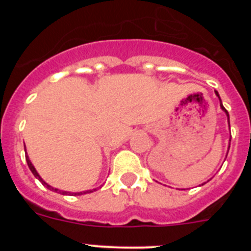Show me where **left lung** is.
I'll use <instances>...</instances> for the list:
<instances>
[{
    "mask_svg": "<svg viewBox=\"0 0 251 251\" xmlns=\"http://www.w3.org/2000/svg\"><path fill=\"white\" fill-rule=\"evenodd\" d=\"M215 94L217 95V98H219V100H220V108L221 109L224 110V112H225V114H226V117H227V124H229V128H230V118H229V113H227V110L225 109V108H224V105H223V103H221V99H220V95H219V93L216 92V90H215ZM229 148H230V145H229ZM226 156H227V154H226ZM203 185V183H202Z\"/></svg>",
    "mask_w": 251,
    "mask_h": 251,
    "instance_id": "left-lung-1",
    "label": "left lung"
}]
</instances>
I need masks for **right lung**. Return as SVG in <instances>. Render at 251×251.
I'll return each mask as SVG.
<instances>
[{
    "label": "right lung",
    "instance_id": "obj_1",
    "mask_svg": "<svg viewBox=\"0 0 251 251\" xmlns=\"http://www.w3.org/2000/svg\"><path fill=\"white\" fill-rule=\"evenodd\" d=\"M25 152H26V150H25ZM26 162H27V166H28V168H30V170H31V172H32V174H34V176L36 177V178L39 179L40 182L43 183L44 186H46V187H48L49 190H52V191H55V192H59V194H61V195L72 194V192H68V191H61V190H57V188L51 187L50 185H48V183H46L45 181H44V179L41 178V177H40V175L37 174V171L35 170L34 165H32V163H31V161H30V158H28V156H26ZM94 190H97V188H94ZM94 190H88V191H83V192H75V194H73V195H83V194H89V192H93V191H94Z\"/></svg>",
    "mask_w": 251,
    "mask_h": 251
}]
</instances>
